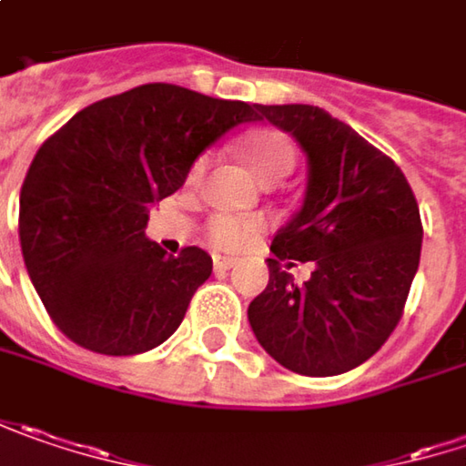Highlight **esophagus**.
<instances>
[{"label":"esophagus","mask_w":466,"mask_h":466,"mask_svg":"<svg viewBox=\"0 0 466 466\" xmlns=\"http://www.w3.org/2000/svg\"><path fill=\"white\" fill-rule=\"evenodd\" d=\"M212 262H215V269H218V272H222V269H230L233 265H236V259H233V257H215Z\"/></svg>","instance_id":"34e87169"}]
</instances>
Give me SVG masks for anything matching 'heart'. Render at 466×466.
<instances>
[{
  "mask_svg": "<svg viewBox=\"0 0 466 466\" xmlns=\"http://www.w3.org/2000/svg\"><path fill=\"white\" fill-rule=\"evenodd\" d=\"M244 157L248 159L251 170L268 183L283 180L296 167V147L280 130L251 133L244 141ZM201 167H204V159H198L194 173H198ZM257 230H259V220L238 218V215H215L207 225L209 241L220 248H241L251 241Z\"/></svg>",
  "mask_w": 466,
  "mask_h": 466,
  "instance_id": "heart-1",
  "label": "heart"
}]
</instances>
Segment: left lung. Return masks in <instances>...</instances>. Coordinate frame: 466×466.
Wrapping results in <instances>:
<instances>
[{"label":"left lung","instance_id":"left-lung-1","mask_svg":"<svg viewBox=\"0 0 466 466\" xmlns=\"http://www.w3.org/2000/svg\"><path fill=\"white\" fill-rule=\"evenodd\" d=\"M257 120L299 141L309 183L296 218L272 238L268 289L248 304L251 330L291 372H349L404 314L422 248L417 198L390 157L319 106L257 105ZM289 258L313 262L307 284L292 283Z\"/></svg>","mask_w":466,"mask_h":466}]
</instances>
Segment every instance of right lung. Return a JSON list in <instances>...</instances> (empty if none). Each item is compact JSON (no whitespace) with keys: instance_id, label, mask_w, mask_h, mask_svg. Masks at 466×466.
I'll return each mask as SVG.
<instances>
[{"instance_id":"add662e5","label":"right lung","mask_w":466,"mask_h":466,"mask_svg":"<svg viewBox=\"0 0 466 466\" xmlns=\"http://www.w3.org/2000/svg\"><path fill=\"white\" fill-rule=\"evenodd\" d=\"M257 106L147 83L81 109L49 136L20 188V248L35 293L73 343L130 357L165 343L212 257L147 238L149 207L175 194L222 133Z\"/></svg>"}]
</instances>
